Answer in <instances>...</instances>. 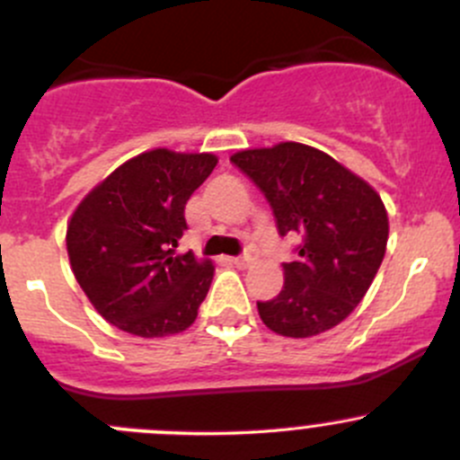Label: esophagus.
I'll return each mask as SVG.
<instances>
[{"instance_id":"obj_1","label":"esophagus","mask_w":460,"mask_h":460,"mask_svg":"<svg viewBox=\"0 0 460 460\" xmlns=\"http://www.w3.org/2000/svg\"><path fill=\"white\" fill-rule=\"evenodd\" d=\"M231 264H235V267H247L249 262H252V256L249 253H244V256H235V258H229Z\"/></svg>"}]
</instances>
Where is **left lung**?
I'll list each match as a JSON object with an SVG mask.
<instances>
[{
  "instance_id": "1",
  "label": "left lung",
  "mask_w": 460,
  "mask_h": 460,
  "mask_svg": "<svg viewBox=\"0 0 460 460\" xmlns=\"http://www.w3.org/2000/svg\"><path fill=\"white\" fill-rule=\"evenodd\" d=\"M231 162L267 198L278 234H300L285 285L258 314L271 332L309 338L342 323L363 300L385 258V204L332 155L298 142L249 148Z\"/></svg>"
}]
</instances>
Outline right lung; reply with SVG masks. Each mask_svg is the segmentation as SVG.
I'll use <instances>...</instances> for the list:
<instances>
[{"mask_svg":"<svg viewBox=\"0 0 460 460\" xmlns=\"http://www.w3.org/2000/svg\"><path fill=\"white\" fill-rule=\"evenodd\" d=\"M216 164L211 153L146 151L118 166L73 213V273L100 316L122 332L162 338L196 320L213 264L175 249L187 231V200Z\"/></svg>","mask_w":460,"mask_h":460,"instance_id":"add662e5","label":"right lung"}]
</instances>
